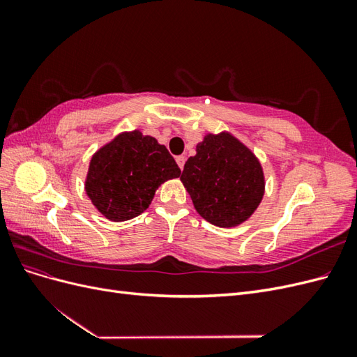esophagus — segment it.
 Instances as JSON below:
<instances>
[{
  "label": "esophagus",
  "instance_id": "obj_1",
  "mask_svg": "<svg viewBox=\"0 0 357 357\" xmlns=\"http://www.w3.org/2000/svg\"><path fill=\"white\" fill-rule=\"evenodd\" d=\"M176 160H177V165L180 167V169H183V167H185L186 158H185V156H177V158H176Z\"/></svg>",
  "mask_w": 357,
  "mask_h": 357
}]
</instances>
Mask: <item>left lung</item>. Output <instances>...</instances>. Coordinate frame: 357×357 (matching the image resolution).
Listing matches in <instances>:
<instances>
[{"instance_id":"1","label":"left lung","mask_w":357,"mask_h":357,"mask_svg":"<svg viewBox=\"0 0 357 357\" xmlns=\"http://www.w3.org/2000/svg\"><path fill=\"white\" fill-rule=\"evenodd\" d=\"M180 180L202 218L220 228L245 222L264 198L257 158L228 132L208 134L185 164Z\"/></svg>"}]
</instances>
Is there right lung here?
<instances>
[{"mask_svg":"<svg viewBox=\"0 0 357 357\" xmlns=\"http://www.w3.org/2000/svg\"><path fill=\"white\" fill-rule=\"evenodd\" d=\"M180 172L167 147L153 137L123 132L92 156L84 189L107 219L123 222L142 214L162 183Z\"/></svg>","mask_w":357,"mask_h":357,"instance_id":"obj_1","label":"right lung"}]
</instances>
